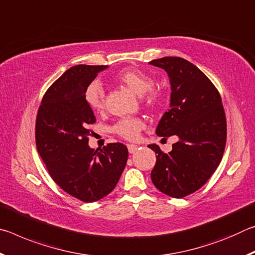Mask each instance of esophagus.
I'll list each match as a JSON object with an SVG mask.
<instances>
[{
    "instance_id": "esophagus-1",
    "label": "esophagus",
    "mask_w": 255,
    "mask_h": 255,
    "mask_svg": "<svg viewBox=\"0 0 255 255\" xmlns=\"http://www.w3.org/2000/svg\"><path fill=\"white\" fill-rule=\"evenodd\" d=\"M127 148H128V152L129 153H133V152H136V150H137L138 146L135 145V144H128L127 145Z\"/></svg>"
}]
</instances>
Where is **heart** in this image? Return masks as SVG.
I'll return each instance as SVG.
<instances>
[{"label": "heart", "instance_id": "heart-1", "mask_svg": "<svg viewBox=\"0 0 255 255\" xmlns=\"http://www.w3.org/2000/svg\"><path fill=\"white\" fill-rule=\"evenodd\" d=\"M115 80L128 88L137 96H143L144 101L148 107H157L162 101V94L157 90L152 89L154 80L147 73L138 68H125L116 74ZM85 101L93 111L100 112L105 108V91L100 82L93 81L88 85L84 93ZM145 128L143 120L139 118H124L115 125L112 130L119 137L126 140H136L140 131Z\"/></svg>", "mask_w": 255, "mask_h": 255}]
</instances>
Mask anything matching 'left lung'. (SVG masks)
Wrapping results in <instances>:
<instances>
[{
  "instance_id": "8db88e82",
  "label": "left lung",
  "mask_w": 255,
  "mask_h": 255,
  "mask_svg": "<svg viewBox=\"0 0 255 255\" xmlns=\"http://www.w3.org/2000/svg\"><path fill=\"white\" fill-rule=\"evenodd\" d=\"M149 64L166 71L172 90L170 109L159 120L156 135L179 137L167 154L156 144L148 145L157 154L150 178L161 192L183 198L199 190L222 161L225 111L213 82L187 59L163 57Z\"/></svg>"
}]
</instances>
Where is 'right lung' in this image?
<instances>
[{
  "mask_svg": "<svg viewBox=\"0 0 255 255\" xmlns=\"http://www.w3.org/2000/svg\"><path fill=\"white\" fill-rule=\"evenodd\" d=\"M107 65H76L47 90L36 118V145L51 179L83 202H93L115 189L126 166L128 149L110 143L100 149L89 146L90 125L96 123L85 101L88 85Z\"/></svg>",
  "mask_w": 255,
  "mask_h": 255,
  "instance_id": "add662e5",
  "label": "right lung"
}]
</instances>
